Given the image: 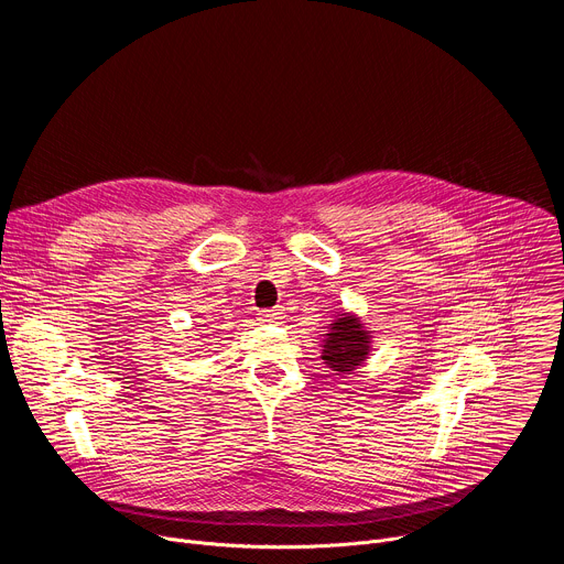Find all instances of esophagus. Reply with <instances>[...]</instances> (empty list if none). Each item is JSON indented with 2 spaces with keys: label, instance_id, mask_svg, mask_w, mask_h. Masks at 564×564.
<instances>
[{
  "label": "esophagus",
  "instance_id": "34e87169",
  "mask_svg": "<svg viewBox=\"0 0 564 564\" xmlns=\"http://www.w3.org/2000/svg\"><path fill=\"white\" fill-rule=\"evenodd\" d=\"M281 307H263V310H259V318L261 321H268V324H270V321H276V318H281Z\"/></svg>",
  "mask_w": 564,
  "mask_h": 564
}]
</instances>
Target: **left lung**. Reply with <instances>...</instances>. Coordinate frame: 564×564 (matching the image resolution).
Returning a JSON list of instances; mask_svg holds the SVG:
<instances>
[{"label": "left lung", "instance_id": "8db88e82", "mask_svg": "<svg viewBox=\"0 0 564 564\" xmlns=\"http://www.w3.org/2000/svg\"><path fill=\"white\" fill-rule=\"evenodd\" d=\"M324 359L337 372L355 370L368 355V333L361 330L355 316L335 318L330 326V335L324 339Z\"/></svg>", "mask_w": 564, "mask_h": 564}]
</instances>
